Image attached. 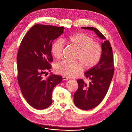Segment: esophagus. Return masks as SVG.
Wrapping results in <instances>:
<instances>
[{"label": "esophagus", "instance_id": "34e87169", "mask_svg": "<svg viewBox=\"0 0 132 132\" xmlns=\"http://www.w3.org/2000/svg\"><path fill=\"white\" fill-rule=\"evenodd\" d=\"M69 77H66V76H63V77H62V80L63 81H65V80H69Z\"/></svg>", "mask_w": 132, "mask_h": 132}]
</instances>
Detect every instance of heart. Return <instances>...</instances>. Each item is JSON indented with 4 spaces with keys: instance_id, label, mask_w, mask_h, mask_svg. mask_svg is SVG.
I'll return each mask as SVG.
<instances>
[{
    "instance_id": "obj_1",
    "label": "heart",
    "mask_w": 132,
    "mask_h": 132,
    "mask_svg": "<svg viewBox=\"0 0 132 132\" xmlns=\"http://www.w3.org/2000/svg\"><path fill=\"white\" fill-rule=\"evenodd\" d=\"M64 42L77 50L75 60L81 62L63 60L57 63L54 67L57 73L68 77H73L83 71L82 64L86 69H90L100 61L102 54L101 45L98 42L94 41L91 36L84 33H78L68 36L64 39ZM63 47L64 43L62 40L54 42L51 47L52 56L57 59L61 58Z\"/></svg>"
}]
</instances>
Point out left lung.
Returning a JSON list of instances; mask_svg holds the SVG:
<instances>
[{"mask_svg":"<svg viewBox=\"0 0 132 132\" xmlns=\"http://www.w3.org/2000/svg\"><path fill=\"white\" fill-rule=\"evenodd\" d=\"M94 31L97 36L103 39L101 44L102 54L99 63L85 73V77L90 80L88 84L83 79L77 80L78 87L74 95V103L81 109L87 110L97 107L107 94L114 73L112 48L108 40L97 29L82 27Z\"/></svg>","mask_w":132,"mask_h":132,"instance_id":"obj_1","label":"left lung"}]
</instances>
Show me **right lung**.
<instances>
[{"label":"right lung","instance_id":"right-lung-1","mask_svg":"<svg viewBox=\"0 0 132 132\" xmlns=\"http://www.w3.org/2000/svg\"><path fill=\"white\" fill-rule=\"evenodd\" d=\"M63 27L36 24L26 33L19 48L16 57L19 85L26 101L36 109H45L50 106L52 90L62 80L59 75L51 74L46 79L43 75L47 71H50V63L53 61L52 43L63 33Z\"/></svg>","mask_w":132,"mask_h":132}]
</instances>
